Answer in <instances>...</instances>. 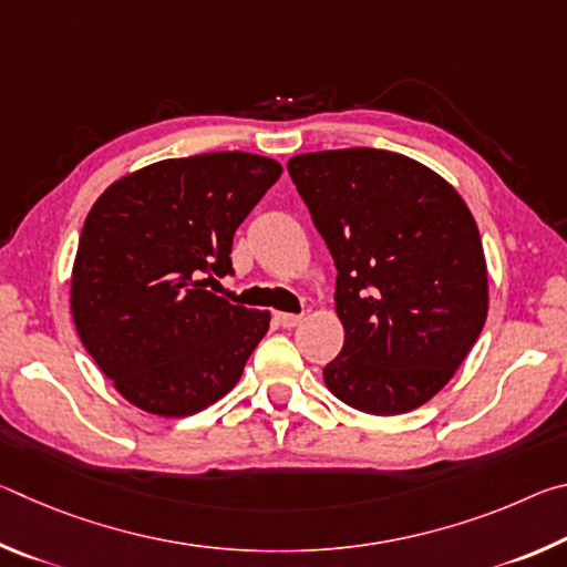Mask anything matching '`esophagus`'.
Masks as SVG:
<instances>
[{"instance_id":"obj_1","label":"esophagus","mask_w":567,"mask_h":567,"mask_svg":"<svg viewBox=\"0 0 567 567\" xmlns=\"http://www.w3.org/2000/svg\"><path fill=\"white\" fill-rule=\"evenodd\" d=\"M275 320H277V324H282V328H297V324H300V315H292V312H275Z\"/></svg>"}]
</instances>
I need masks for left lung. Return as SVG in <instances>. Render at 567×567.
I'll return each instance as SVG.
<instances>
[{"mask_svg": "<svg viewBox=\"0 0 567 567\" xmlns=\"http://www.w3.org/2000/svg\"><path fill=\"white\" fill-rule=\"evenodd\" d=\"M328 245L344 328L322 370L334 398L400 415L443 390L487 318V267L453 185L388 150L352 147L287 162Z\"/></svg>", "mask_w": 567, "mask_h": 567, "instance_id": "8db88e82", "label": "left lung"}]
</instances>
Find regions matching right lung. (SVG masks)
Instances as JSON below:
<instances>
[{"label": "right lung", "mask_w": 567, "mask_h": 567, "mask_svg": "<svg viewBox=\"0 0 567 567\" xmlns=\"http://www.w3.org/2000/svg\"><path fill=\"white\" fill-rule=\"evenodd\" d=\"M282 167L249 152L162 159L102 192L72 267L80 340L124 400L185 417L237 385L270 328L207 290L233 275V237Z\"/></svg>", "instance_id": "obj_1"}]
</instances>
